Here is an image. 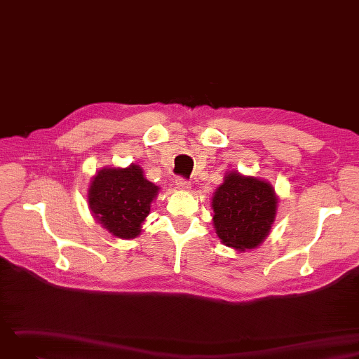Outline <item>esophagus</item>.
I'll list each match as a JSON object with an SVG mask.
<instances>
[{
	"label": "esophagus",
	"mask_w": 359,
	"mask_h": 359,
	"mask_svg": "<svg viewBox=\"0 0 359 359\" xmlns=\"http://www.w3.org/2000/svg\"><path fill=\"white\" fill-rule=\"evenodd\" d=\"M175 185H177V189L181 190V191H190L191 190V182L184 180V178H177Z\"/></svg>",
	"instance_id": "obj_1"
}]
</instances>
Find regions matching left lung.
<instances>
[{
    "mask_svg": "<svg viewBox=\"0 0 359 359\" xmlns=\"http://www.w3.org/2000/svg\"><path fill=\"white\" fill-rule=\"evenodd\" d=\"M278 201L269 181L228 170L212 197L213 226L222 244L236 251L257 248L270 233Z\"/></svg>",
    "mask_w": 359,
    "mask_h": 359,
    "instance_id": "8db88e82",
    "label": "left lung"
}]
</instances>
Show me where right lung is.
Returning <instances> with one entry per match:
<instances>
[{
    "instance_id": "add662e5",
    "label": "right lung",
    "mask_w": 359,
    "mask_h": 359,
    "mask_svg": "<svg viewBox=\"0 0 359 359\" xmlns=\"http://www.w3.org/2000/svg\"><path fill=\"white\" fill-rule=\"evenodd\" d=\"M159 187L147 181L140 165L104 166L93 175L88 203L93 217L111 235L133 240L142 233Z\"/></svg>"
}]
</instances>
